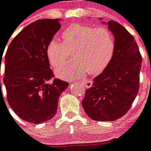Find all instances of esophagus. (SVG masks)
Returning <instances> with one entry per match:
<instances>
[{
  "label": "esophagus",
  "mask_w": 151,
  "mask_h": 151,
  "mask_svg": "<svg viewBox=\"0 0 151 151\" xmlns=\"http://www.w3.org/2000/svg\"><path fill=\"white\" fill-rule=\"evenodd\" d=\"M81 84L84 87L87 88V89H89V88L92 86L93 81H90V80H84V81H81Z\"/></svg>",
  "instance_id": "34e87169"
}]
</instances>
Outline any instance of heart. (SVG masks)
I'll return each instance as SVG.
<instances>
[{"label":"heart","instance_id":"b5f03b06","mask_svg":"<svg viewBox=\"0 0 151 151\" xmlns=\"http://www.w3.org/2000/svg\"><path fill=\"white\" fill-rule=\"evenodd\" d=\"M63 42L53 37L46 46V55L54 68L64 64L73 50L74 60L59 67L56 73L61 78H81L89 73L97 75L112 60L115 50L114 37L107 28L73 24L61 33Z\"/></svg>","mask_w":151,"mask_h":151}]
</instances>
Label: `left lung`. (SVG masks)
<instances>
[{
    "instance_id": "8db88e82",
    "label": "left lung",
    "mask_w": 151,
    "mask_h": 151,
    "mask_svg": "<svg viewBox=\"0 0 151 151\" xmlns=\"http://www.w3.org/2000/svg\"><path fill=\"white\" fill-rule=\"evenodd\" d=\"M106 24L114 37V53L108 66L93 78L81 101L87 115L101 122L118 120L129 110L138 94L142 66L134 37L118 22Z\"/></svg>"
}]
</instances>
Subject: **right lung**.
<instances>
[{
  "label": "right lung",
  "instance_id": "1",
  "mask_svg": "<svg viewBox=\"0 0 151 151\" xmlns=\"http://www.w3.org/2000/svg\"><path fill=\"white\" fill-rule=\"evenodd\" d=\"M59 21L42 19L27 25L11 41L4 56L3 81L8 102L19 118L30 123L53 118L59 97L69 86L60 79L50 81L53 73L46 46L61 28ZM3 53L0 52L1 64Z\"/></svg>",
  "mask_w": 151,
  "mask_h": 151
}]
</instances>
